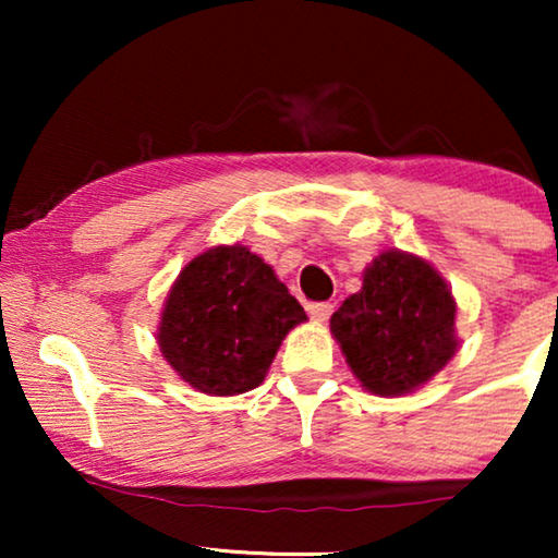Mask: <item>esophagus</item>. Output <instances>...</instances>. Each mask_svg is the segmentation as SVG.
<instances>
[{"mask_svg": "<svg viewBox=\"0 0 558 558\" xmlns=\"http://www.w3.org/2000/svg\"><path fill=\"white\" fill-rule=\"evenodd\" d=\"M332 310H335L332 302L310 304V315H312V319H317V323H327V319H330V315H332Z\"/></svg>", "mask_w": 558, "mask_h": 558, "instance_id": "obj_1", "label": "esophagus"}]
</instances>
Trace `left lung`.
<instances>
[{
	"mask_svg": "<svg viewBox=\"0 0 558 558\" xmlns=\"http://www.w3.org/2000/svg\"><path fill=\"white\" fill-rule=\"evenodd\" d=\"M454 300L422 258L386 251L363 274V289L330 319L355 378L373 393L414 391L454 355Z\"/></svg>",
	"mask_w": 558,
	"mask_h": 558,
	"instance_id": "1",
	"label": "left lung"
}]
</instances>
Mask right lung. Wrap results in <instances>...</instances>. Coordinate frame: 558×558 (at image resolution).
<instances>
[{
    "label": "right lung",
    "mask_w": 558,
    "mask_h": 558,
    "mask_svg": "<svg viewBox=\"0 0 558 558\" xmlns=\"http://www.w3.org/2000/svg\"><path fill=\"white\" fill-rule=\"evenodd\" d=\"M304 319L269 264L246 246H216L174 281L157 340L197 391L235 396L262 384L281 340Z\"/></svg>",
    "instance_id": "1"
}]
</instances>
